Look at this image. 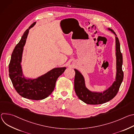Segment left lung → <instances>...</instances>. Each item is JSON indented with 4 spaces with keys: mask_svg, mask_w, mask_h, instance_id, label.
<instances>
[{
    "mask_svg": "<svg viewBox=\"0 0 134 134\" xmlns=\"http://www.w3.org/2000/svg\"><path fill=\"white\" fill-rule=\"evenodd\" d=\"M116 35V54L117 59V73L116 80L112 85L103 92H93L85 86L84 77L81 73L75 69L74 79L75 91L79 98L88 104H100L104 103L112 99L117 95L124 79V72L122 69V55L120 51V45L117 35L112 29L109 28Z\"/></svg>",
    "mask_w": 134,
    "mask_h": 134,
    "instance_id": "obj_1",
    "label": "left lung"
}]
</instances>
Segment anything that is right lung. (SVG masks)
I'll return each instance as SVG.
<instances>
[{"label": "right lung", "mask_w": 134, "mask_h": 134, "mask_svg": "<svg viewBox=\"0 0 134 134\" xmlns=\"http://www.w3.org/2000/svg\"><path fill=\"white\" fill-rule=\"evenodd\" d=\"M36 22H34L24 33L20 42L15 46L12 54L9 64V75L13 86L17 92L23 98L34 100H43L51 94L55 82L64 72L66 67L55 68L36 79H26L23 75L21 63L29 30Z\"/></svg>", "instance_id": "obj_1"}]
</instances>
